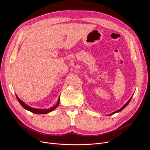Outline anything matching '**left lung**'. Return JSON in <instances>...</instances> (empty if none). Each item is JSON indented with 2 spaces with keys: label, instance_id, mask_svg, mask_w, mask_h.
Here are the masks:
<instances>
[{
  "label": "left lung",
  "instance_id": "8db88e82",
  "mask_svg": "<svg viewBox=\"0 0 150 150\" xmlns=\"http://www.w3.org/2000/svg\"><path fill=\"white\" fill-rule=\"evenodd\" d=\"M132 96H133V95L131 96V97L130 98V99L127 102V103H126L120 109H119V110H117V111H115V112H112V113H111V114H109V115H113V114H115V113H117V112H120V111H122V110L126 107V106H127L128 104H129V102H130V101L131 100V98H132Z\"/></svg>",
  "mask_w": 150,
  "mask_h": 150
}]
</instances>
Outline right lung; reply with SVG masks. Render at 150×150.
<instances>
[{"instance_id": "right-lung-1", "label": "right lung", "mask_w": 150, "mask_h": 150, "mask_svg": "<svg viewBox=\"0 0 150 150\" xmlns=\"http://www.w3.org/2000/svg\"><path fill=\"white\" fill-rule=\"evenodd\" d=\"M16 98L18 100V101L19 102V103L22 105V106L26 110H27V111H29L30 112H31L32 113H34V114H47V113H49L52 111H53L54 109H56L59 103V101H60V97H59V98H58V102L57 105L53 106L52 108H50L49 109H37V108H31L29 106H28L27 105H26L24 102L22 101L21 100H20L19 98V97L17 96V95H16Z\"/></svg>"}]
</instances>
